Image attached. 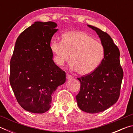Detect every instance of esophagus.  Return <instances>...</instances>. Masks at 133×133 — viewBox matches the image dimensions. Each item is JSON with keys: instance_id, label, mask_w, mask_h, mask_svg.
I'll return each instance as SVG.
<instances>
[{"instance_id": "34e87169", "label": "esophagus", "mask_w": 133, "mask_h": 133, "mask_svg": "<svg viewBox=\"0 0 133 133\" xmlns=\"http://www.w3.org/2000/svg\"><path fill=\"white\" fill-rule=\"evenodd\" d=\"M73 76H72L71 75H69V74H66V78L67 79H71V78H73Z\"/></svg>"}]
</instances>
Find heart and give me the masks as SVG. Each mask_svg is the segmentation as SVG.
I'll return each mask as SVG.
<instances>
[{
	"mask_svg": "<svg viewBox=\"0 0 133 133\" xmlns=\"http://www.w3.org/2000/svg\"><path fill=\"white\" fill-rule=\"evenodd\" d=\"M50 48L58 66L68 62L71 55L70 67L80 75H89L95 70L102 62L105 53L100 42L80 31L65 33L62 35V42L52 40Z\"/></svg>",
	"mask_w": 133,
	"mask_h": 133,
	"instance_id": "1",
	"label": "heart"
}]
</instances>
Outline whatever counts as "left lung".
Here are the masks:
<instances>
[{
	"mask_svg": "<svg viewBox=\"0 0 133 133\" xmlns=\"http://www.w3.org/2000/svg\"><path fill=\"white\" fill-rule=\"evenodd\" d=\"M88 26L95 30L100 38L105 50L104 57L94 71L77 78L81 85L76 97L82 111L97 113L109 109L118 100L124 75L120 50L111 37L100 29Z\"/></svg>",
	"mask_w": 133,
	"mask_h": 133,
	"instance_id": "1",
	"label": "left lung"
}]
</instances>
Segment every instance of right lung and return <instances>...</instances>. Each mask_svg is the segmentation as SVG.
Instances as JSON below:
<instances>
[{
	"instance_id": "1",
	"label": "right lung",
	"mask_w": 133,
	"mask_h": 133,
	"mask_svg": "<svg viewBox=\"0 0 133 133\" xmlns=\"http://www.w3.org/2000/svg\"><path fill=\"white\" fill-rule=\"evenodd\" d=\"M53 22H36L19 36L10 62L9 82L17 102L33 113L50 109L51 95L66 82L52 59L50 45L57 31Z\"/></svg>"
}]
</instances>
